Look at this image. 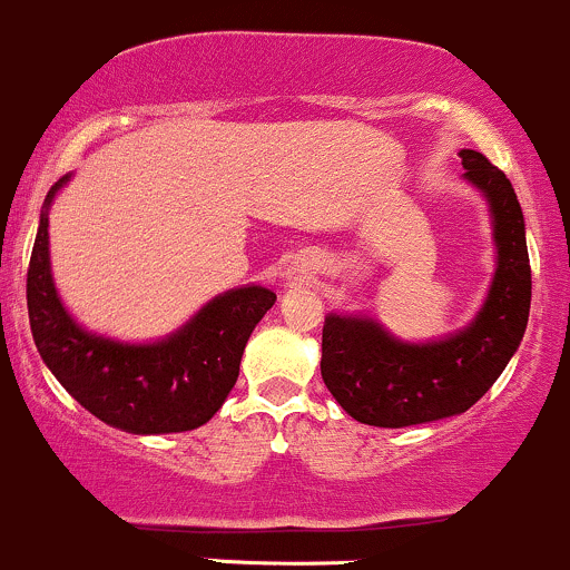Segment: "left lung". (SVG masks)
Wrapping results in <instances>:
<instances>
[{
    "mask_svg": "<svg viewBox=\"0 0 570 570\" xmlns=\"http://www.w3.org/2000/svg\"><path fill=\"white\" fill-rule=\"evenodd\" d=\"M465 180L492 214L498 267L468 327L428 343H403L376 318H324L322 379L341 409L373 428H409L471 409L514 356L530 314V259L514 186L484 154L460 151Z\"/></svg>",
    "mask_w": 570,
    "mask_h": 570,
    "instance_id": "obj_1",
    "label": "left lung"
}]
</instances>
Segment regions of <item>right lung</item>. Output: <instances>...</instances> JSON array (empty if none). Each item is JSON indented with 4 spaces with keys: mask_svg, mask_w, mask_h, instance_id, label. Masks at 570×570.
<instances>
[{
    "mask_svg": "<svg viewBox=\"0 0 570 570\" xmlns=\"http://www.w3.org/2000/svg\"><path fill=\"white\" fill-rule=\"evenodd\" d=\"M67 180L70 175L48 191L29 259L27 305L37 352L59 384L110 428L135 435L199 428L233 392L243 348L275 295L265 286L224 292L156 343L89 333L67 314L51 275L48 208Z\"/></svg>",
    "mask_w": 570,
    "mask_h": 570,
    "instance_id": "1",
    "label": "right lung"
}]
</instances>
